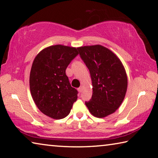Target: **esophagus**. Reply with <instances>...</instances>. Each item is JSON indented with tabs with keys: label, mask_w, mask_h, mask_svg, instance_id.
Here are the masks:
<instances>
[{
	"label": "esophagus",
	"mask_w": 158,
	"mask_h": 158,
	"mask_svg": "<svg viewBox=\"0 0 158 158\" xmlns=\"http://www.w3.org/2000/svg\"><path fill=\"white\" fill-rule=\"evenodd\" d=\"M82 90H83V87L81 86V87H79V88L78 89V91H79V93H81V92L82 91Z\"/></svg>",
	"instance_id": "obj_1"
}]
</instances>
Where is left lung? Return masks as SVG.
I'll use <instances>...</instances> for the list:
<instances>
[{
  "label": "left lung",
  "instance_id": "8db88e82",
  "mask_svg": "<svg viewBox=\"0 0 158 158\" xmlns=\"http://www.w3.org/2000/svg\"><path fill=\"white\" fill-rule=\"evenodd\" d=\"M78 50L91 77L92 97L85 102L89 112L98 118L114 113L124 101L128 83L121 60L101 45L81 46Z\"/></svg>",
  "mask_w": 158,
  "mask_h": 158
}]
</instances>
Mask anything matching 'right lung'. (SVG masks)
<instances>
[{
    "label": "right lung",
    "mask_w": 158,
    "mask_h": 158,
    "mask_svg": "<svg viewBox=\"0 0 158 158\" xmlns=\"http://www.w3.org/2000/svg\"><path fill=\"white\" fill-rule=\"evenodd\" d=\"M79 48L55 45L40 51L32 63L30 91L42 113L55 119L69 114L78 92L70 85L65 71Z\"/></svg>",
    "instance_id": "right-lung-1"
}]
</instances>
